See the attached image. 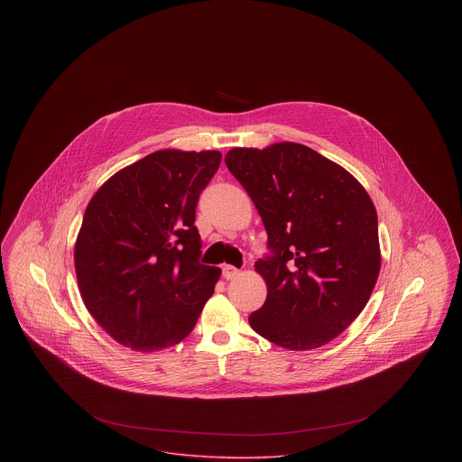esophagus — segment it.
Instances as JSON below:
<instances>
[{
    "label": "esophagus",
    "mask_w": 462,
    "mask_h": 462,
    "mask_svg": "<svg viewBox=\"0 0 462 462\" xmlns=\"http://www.w3.org/2000/svg\"><path fill=\"white\" fill-rule=\"evenodd\" d=\"M222 275H224V279L231 281V279H236V277L240 275V270L235 268V266H231V264H224V266H222Z\"/></svg>",
    "instance_id": "esophagus-1"
}]
</instances>
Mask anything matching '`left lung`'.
<instances>
[{"label": "left lung", "instance_id": "obj_1", "mask_svg": "<svg viewBox=\"0 0 462 462\" xmlns=\"http://www.w3.org/2000/svg\"><path fill=\"white\" fill-rule=\"evenodd\" d=\"M226 165L253 199L273 251L254 264L266 300L251 328L288 350L328 345L359 317L379 277L372 199L341 165L295 142L235 147Z\"/></svg>", "mask_w": 462, "mask_h": 462}]
</instances>
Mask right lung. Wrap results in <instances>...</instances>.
I'll return each instance as SVG.
<instances>
[{"instance_id": "right-lung-1", "label": "right lung", "mask_w": 462, "mask_h": 462, "mask_svg": "<svg viewBox=\"0 0 462 462\" xmlns=\"http://www.w3.org/2000/svg\"><path fill=\"white\" fill-rule=\"evenodd\" d=\"M218 151L162 149L92 196L74 244L87 311L117 343L154 352L185 339L213 295L218 266L198 262L196 206Z\"/></svg>"}]
</instances>
